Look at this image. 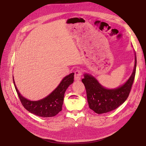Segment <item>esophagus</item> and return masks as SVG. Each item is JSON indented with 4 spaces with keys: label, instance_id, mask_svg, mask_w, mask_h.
<instances>
[{
    "label": "esophagus",
    "instance_id": "34e87169",
    "mask_svg": "<svg viewBox=\"0 0 146 146\" xmlns=\"http://www.w3.org/2000/svg\"><path fill=\"white\" fill-rule=\"evenodd\" d=\"M82 75V71L80 69L76 70L74 72V79L75 80H80L81 79V76Z\"/></svg>",
    "mask_w": 146,
    "mask_h": 146
}]
</instances>
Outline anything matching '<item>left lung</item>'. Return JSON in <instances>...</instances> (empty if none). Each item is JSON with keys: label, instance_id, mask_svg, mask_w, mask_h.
Listing matches in <instances>:
<instances>
[{"label": "left lung", "instance_id": "8db88e82", "mask_svg": "<svg viewBox=\"0 0 146 146\" xmlns=\"http://www.w3.org/2000/svg\"><path fill=\"white\" fill-rule=\"evenodd\" d=\"M137 66L136 55L133 72L128 80L122 86L113 89L103 87L90 74H85L82 81L85 86L90 109L101 114L117 108L128 98L134 82Z\"/></svg>", "mask_w": 146, "mask_h": 146}]
</instances>
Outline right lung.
Instances as JSON below:
<instances>
[{
    "label": "right lung",
    "instance_id": "obj_1",
    "mask_svg": "<svg viewBox=\"0 0 146 146\" xmlns=\"http://www.w3.org/2000/svg\"><path fill=\"white\" fill-rule=\"evenodd\" d=\"M74 73L66 76L61 80L59 85L47 97L37 101L28 100L22 96L15 85L13 77L14 86L20 101L24 108L29 112L37 116L44 118L54 117L62 110L64 95L67 88L74 81Z\"/></svg>",
    "mask_w": 146,
    "mask_h": 146
}]
</instances>
